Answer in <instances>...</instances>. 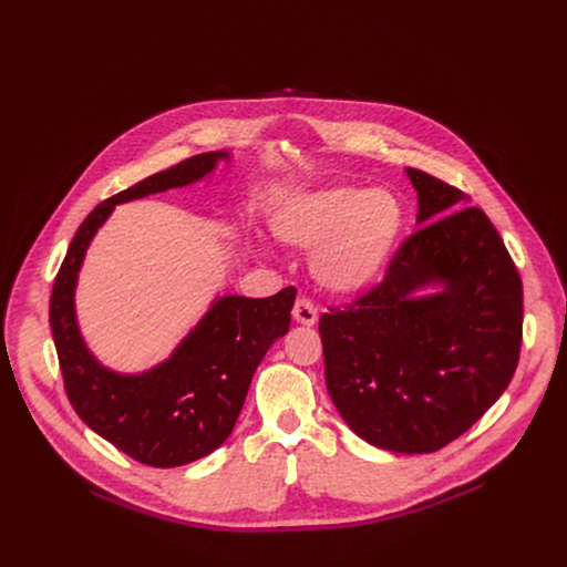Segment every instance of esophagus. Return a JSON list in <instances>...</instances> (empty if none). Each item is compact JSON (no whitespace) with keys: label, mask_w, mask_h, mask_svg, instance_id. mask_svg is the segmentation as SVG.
Masks as SVG:
<instances>
[{"label":"esophagus","mask_w":567,"mask_h":567,"mask_svg":"<svg viewBox=\"0 0 567 567\" xmlns=\"http://www.w3.org/2000/svg\"><path fill=\"white\" fill-rule=\"evenodd\" d=\"M291 313H293V320L300 322V326H313V322L318 320V309L307 296L296 298V305H293Z\"/></svg>","instance_id":"34e87169"}]
</instances>
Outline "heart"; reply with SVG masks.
I'll list each match as a JSON object with an SVG mask.
<instances>
[{
  "mask_svg": "<svg viewBox=\"0 0 567 567\" xmlns=\"http://www.w3.org/2000/svg\"><path fill=\"white\" fill-rule=\"evenodd\" d=\"M403 226L399 199L388 190L334 186L285 202L271 221L280 241L311 254V274L330 291L372 285L394 254Z\"/></svg>",
  "mask_w": 567,
  "mask_h": 567,
  "instance_id": "b5f03b06",
  "label": "heart"
}]
</instances>
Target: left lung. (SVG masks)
Segmentation results:
<instances>
[{
	"mask_svg": "<svg viewBox=\"0 0 567 567\" xmlns=\"http://www.w3.org/2000/svg\"><path fill=\"white\" fill-rule=\"evenodd\" d=\"M420 228L385 278L318 332L328 392L346 424L394 453H433L509 385L523 341V282L496 226L446 182L406 168ZM442 284L433 297H413Z\"/></svg>",
	"mask_w": 567,
	"mask_h": 567,
	"instance_id": "obj_1",
	"label": "left lung"
}]
</instances>
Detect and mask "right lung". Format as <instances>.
Segmentation results:
<instances>
[{
	"label": "right lung",
	"instance_id": "obj_1",
	"mask_svg": "<svg viewBox=\"0 0 567 567\" xmlns=\"http://www.w3.org/2000/svg\"><path fill=\"white\" fill-rule=\"evenodd\" d=\"M228 152H204L99 204L75 230L53 282L49 322L73 411L132 460L171 468L226 442L267 350L287 334L296 289L269 298L221 296L156 368L118 374L96 361L78 330L73 293L92 237L116 204L199 182Z\"/></svg>",
	"mask_w": 567,
	"mask_h": 567
}]
</instances>
